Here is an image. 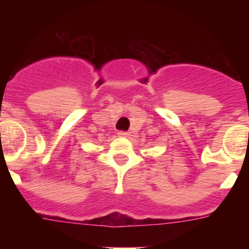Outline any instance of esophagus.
I'll return each mask as SVG.
<instances>
[{
    "label": "esophagus",
    "mask_w": 249,
    "mask_h": 249,
    "mask_svg": "<svg viewBox=\"0 0 249 249\" xmlns=\"http://www.w3.org/2000/svg\"><path fill=\"white\" fill-rule=\"evenodd\" d=\"M117 135H118V137H129V132L121 131V132H118Z\"/></svg>",
    "instance_id": "esophagus-1"
}]
</instances>
